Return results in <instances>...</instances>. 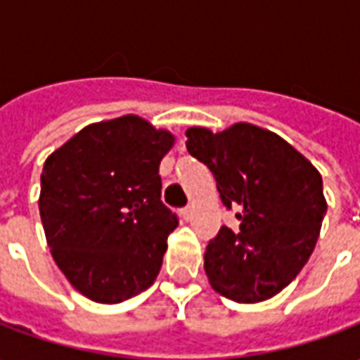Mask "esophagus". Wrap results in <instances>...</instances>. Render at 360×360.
Listing matches in <instances>:
<instances>
[{
	"instance_id": "34e87169",
	"label": "esophagus",
	"mask_w": 360,
	"mask_h": 360,
	"mask_svg": "<svg viewBox=\"0 0 360 360\" xmlns=\"http://www.w3.org/2000/svg\"><path fill=\"white\" fill-rule=\"evenodd\" d=\"M193 214H195V208L193 206H187V208H183V218L187 219H193Z\"/></svg>"
}]
</instances>
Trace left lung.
Wrapping results in <instances>:
<instances>
[{
	"mask_svg": "<svg viewBox=\"0 0 360 360\" xmlns=\"http://www.w3.org/2000/svg\"><path fill=\"white\" fill-rule=\"evenodd\" d=\"M187 150L216 179L221 202L239 208L241 233L221 227L204 252L214 291L262 302L293 281L316 247L328 202L322 175L279 134L252 123L219 133L188 127Z\"/></svg>",
	"mask_w": 360,
	"mask_h": 360,
	"instance_id": "1",
	"label": "left lung"
}]
</instances>
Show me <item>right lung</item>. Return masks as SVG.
Instances as JSON below:
<instances>
[{
  "label": "right lung",
  "mask_w": 360,
  "mask_h": 360,
  "mask_svg": "<svg viewBox=\"0 0 360 360\" xmlns=\"http://www.w3.org/2000/svg\"><path fill=\"white\" fill-rule=\"evenodd\" d=\"M175 136L139 115L81 129L53 150L40 175V218L69 283L102 304L127 301L156 281L167 235L160 162Z\"/></svg>",
  "instance_id": "right-lung-1"
}]
</instances>
